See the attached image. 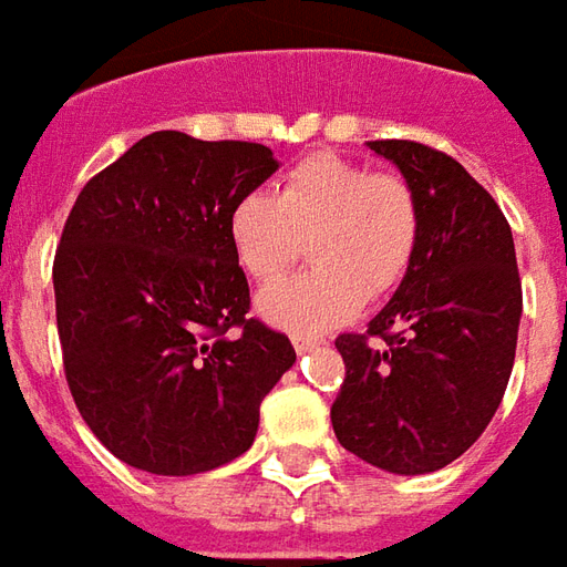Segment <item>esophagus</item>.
Listing matches in <instances>:
<instances>
[{
  "label": "esophagus",
  "instance_id": "1",
  "mask_svg": "<svg viewBox=\"0 0 567 567\" xmlns=\"http://www.w3.org/2000/svg\"><path fill=\"white\" fill-rule=\"evenodd\" d=\"M291 343H295L297 352H310L319 347V340L316 338H307V334H291Z\"/></svg>",
  "mask_w": 567,
  "mask_h": 567
}]
</instances>
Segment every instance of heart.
<instances>
[{
	"instance_id": "heart-1",
	"label": "heart",
	"mask_w": 567,
	"mask_h": 567,
	"mask_svg": "<svg viewBox=\"0 0 567 567\" xmlns=\"http://www.w3.org/2000/svg\"><path fill=\"white\" fill-rule=\"evenodd\" d=\"M233 255L251 279L267 282L310 239L316 270L267 285L257 310L291 334H319L350 322L365 295L405 279L421 239V205L402 174L316 153L285 174L276 196L248 189L227 217Z\"/></svg>"
}]
</instances>
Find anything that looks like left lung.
<instances>
[{
  "label": "left lung",
  "mask_w": 567,
  "mask_h": 567,
  "mask_svg": "<svg viewBox=\"0 0 567 567\" xmlns=\"http://www.w3.org/2000/svg\"><path fill=\"white\" fill-rule=\"evenodd\" d=\"M414 187L421 239L365 334H340L331 405L347 451L395 476L435 473L485 433L516 362L522 282L504 212L461 162L414 141H371Z\"/></svg>",
  "instance_id": "1"
}]
</instances>
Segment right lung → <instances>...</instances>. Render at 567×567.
Masks as SVG:
<instances>
[{
	"label": "right lung",
	"mask_w": 567,
	"mask_h": 567,
	"mask_svg": "<svg viewBox=\"0 0 567 567\" xmlns=\"http://www.w3.org/2000/svg\"><path fill=\"white\" fill-rule=\"evenodd\" d=\"M279 162L248 141L153 132L94 174L63 224L54 307L91 433L134 470L196 476L251 449L260 402L295 365L257 319L233 255V202Z\"/></svg>",
	"instance_id": "right-lung-1"
}]
</instances>
